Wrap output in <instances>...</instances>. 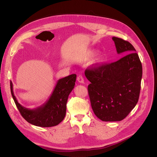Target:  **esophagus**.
I'll list each match as a JSON object with an SVG mask.
<instances>
[{"label": "esophagus", "instance_id": "34e87169", "mask_svg": "<svg viewBox=\"0 0 157 157\" xmlns=\"http://www.w3.org/2000/svg\"><path fill=\"white\" fill-rule=\"evenodd\" d=\"M77 80L80 83H84V78L82 76V75H79L77 78Z\"/></svg>", "mask_w": 157, "mask_h": 157}]
</instances>
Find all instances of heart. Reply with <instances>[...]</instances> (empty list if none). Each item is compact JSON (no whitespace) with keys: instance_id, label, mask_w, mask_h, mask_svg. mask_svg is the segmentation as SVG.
<instances>
[{"instance_id":"obj_1","label":"heart","mask_w":157,"mask_h":157,"mask_svg":"<svg viewBox=\"0 0 157 157\" xmlns=\"http://www.w3.org/2000/svg\"><path fill=\"white\" fill-rule=\"evenodd\" d=\"M95 54H96V51L94 50V49H92V50L88 51L85 54L78 56L76 59V60L78 62H86L90 59H92V58L95 55Z\"/></svg>"}]
</instances>
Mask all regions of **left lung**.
<instances>
[{
    "label": "left lung",
    "mask_w": 157,
    "mask_h": 157,
    "mask_svg": "<svg viewBox=\"0 0 157 157\" xmlns=\"http://www.w3.org/2000/svg\"><path fill=\"white\" fill-rule=\"evenodd\" d=\"M119 60L85 71L92 109L104 121L124 119L136 105L141 90L142 64L134 46L128 41L113 37Z\"/></svg>",
    "instance_id": "8db88e82"
}]
</instances>
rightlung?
<instances>
[{
    "label": "right lung",
    "instance_id": "obj_1",
    "mask_svg": "<svg viewBox=\"0 0 157 157\" xmlns=\"http://www.w3.org/2000/svg\"><path fill=\"white\" fill-rule=\"evenodd\" d=\"M76 74H74L59 79L48 99L34 109L21 105L14 94L11 81V92L16 107L21 116L30 124L41 127H51L59 125L66 114V104L68 97L75 86Z\"/></svg>",
    "mask_w": 157,
    "mask_h": 157
}]
</instances>
